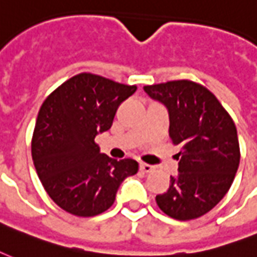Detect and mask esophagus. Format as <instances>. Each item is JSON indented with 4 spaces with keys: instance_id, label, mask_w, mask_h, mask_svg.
Masks as SVG:
<instances>
[{
    "instance_id": "1",
    "label": "esophagus",
    "mask_w": 257,
    "mask_h": 257,
    "mask_svg": "<svg viewBox=\"0 0 257 257\" xmlns=\"http://www.w3.org/2000/svg\"><path fill=\"white\" fill-rule=\"evenodd\" d=\"M140 170L144 173H151L154 170V166L148 165V163H140Z\"/></svg>"
}]
</instances>
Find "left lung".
<instances>
[{
    "label": "left lung",
    "instance_id": "1",
    "mask_svg": "<svg viewBox=\"0 0 257 257\" xmlns=\"http://www.w3.org/2000/svg\"><path fill=\"white\" fill-rule=\"evenodd\" d=\"M146 94L169 113V136L180 146L178 174L157 204L178 220L204 215L225 196L240 165L237 129L206 87L189 80L146 85Z\"/></svg>",
    "mask_w": 257,
    "mask_h": 257
}]
</instances>
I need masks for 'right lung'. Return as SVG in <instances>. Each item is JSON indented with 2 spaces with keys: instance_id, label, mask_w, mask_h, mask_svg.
Instances as JSON below:
<instances>
[{
  "instance_id": "obj_1",
  "label": "right lung",
  "mask_w": 257,
  "mask_h": 257,
  "mask_svg": "<svg viewBox=\"0 0 257 257\" xmlns=\"http://www.w3.org/2000/svg\"><path fill=\"white\" fill-rule=\"evenodd\" d=\"M136 85L80 73L61 84L42 104L32 136L38 177L57 206L77 216L109 210L119 185L139 170L134 159L100 154L95 138L111 128L114 115Z\"/></svg>"
}]
</instances>
